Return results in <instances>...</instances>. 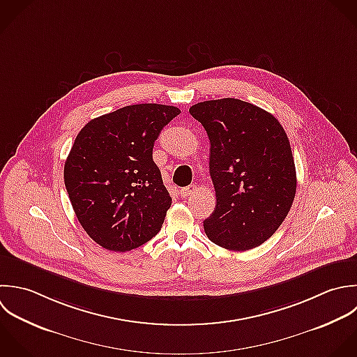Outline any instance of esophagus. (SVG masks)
<instances>
[{
    "instance_id": "1",
    "label": "esophagus",
    "mask_w": 357,
    "mask_h": 357,
    "mask_svg": "<svg viewBox=\"0 0 357 357\" xmlns=\"http://www.w3.org/2000/svg\"><path fill=\"white\" fill-rule=\"evenodd\" d=\"M196 190H197V186H196V185H189V186L181 189V196H182V197H189V196H192Z\"/></svg>"
}]
</instances>
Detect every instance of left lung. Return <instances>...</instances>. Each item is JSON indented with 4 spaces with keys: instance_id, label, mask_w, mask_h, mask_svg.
Returning a JSON list of instances; mask_svg holds the SVG:
<instances>
[{
    "instance_id": "8db88e82",
    "label": "left lung",
    "mask_w": 357,
    "mask_h": 357,
    "mask_svg": "<svg viewBox=\"0 0 357 357\" xmlns=\"http://www.w3.org/2000/svg\"><path fill=\"white\" fill-rule=\"evenodd\" d=\"M189 112L210 139L217 204L203 222L206 235L234 252L260 246L284 222L296 193L295 161L282 125L238 98L197 102Z\"/></svg>"
}]
</instances>
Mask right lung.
Wrapping results in <instances>:
<instances>
[{"mask_svg":"<svg viewBox=\"0 0 357 357\" xmlns=\"http://www.w3.org/2000/svg\"><path fill=\"white\" fill-rule=\"evenodd\" d=\"M181 109L135 104L87 122L63 167L65 188L86 234L129 252L158 234L172 199L153 161L154 142Z\"/></svg>","mask_w":357,"mask_h":357,"instance_id":"obj_1","label":"right lung"}]
</instances>
